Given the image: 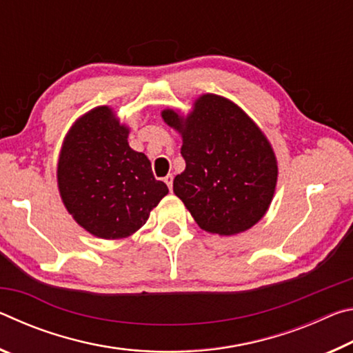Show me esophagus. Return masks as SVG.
Returning <instances> with one entry per match:
<instances>
[{"mask_svg": "<svg viewBox=\"0 0 353 353\" xmlns=\"http://www.w3.org/2000/svg\"><path fill=\"white\" fill-rule=\"evenodd\" d=\"M172 179H174V177H172V174L165 176V179H163V182H165L166 185H168V188H170V190L172 188Z\"/></svg>", "mask_w": 353, "mask_h": 353, "instance_id": "34e87169", "label": "esophagus"}]
</instances>
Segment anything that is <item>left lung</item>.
I'll use <instances>...</instances> for the list:
<instances>
[{
	"label": "left lung",
	"instance_id": "8db88e82",
	"mask_svg": "<svg viewBox=\"0 0 353 353\" xmlns=\"http://www.w3.org/2000/svg\"><path fill=\"white\" fill-rule=\"evenodd\" d=\"M162 117L182 134L185 171L172 190L201 229L235 235L252 227L270 207L277 182L272 148L240 107L204 94L190 117Z\"/></svg>",
	"mask_w": 353,
	"mask_h": 353
}]
</instances>
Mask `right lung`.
Here are the masks:
<instances>
[{"label": "right lung", "instance_id": "1", "mask_svg": "<svg viewBox=\"0 0 353 353\" xmlns=\"http://www.w3.org/2000/svg\"><path fill=\"white\" fill-rule=\"evenodd\" d=\"M128 134L109 107H97L70 129L59 157L65 207L77 224L104 240L134 234L168 194L146 155L129 146Z\"/></svg>", "mask_w": 353, "mask_h": 353}]
</instances>
